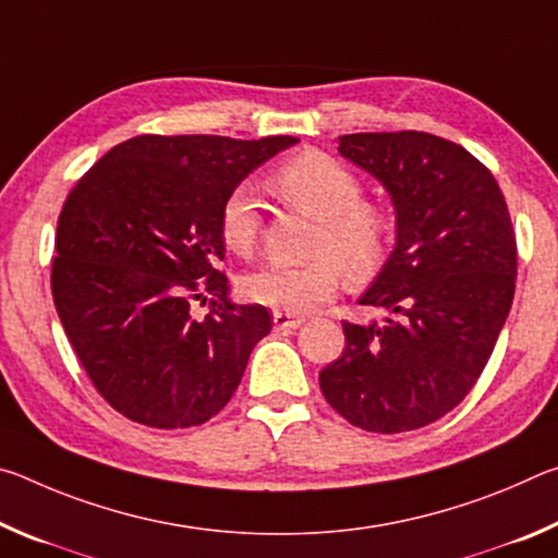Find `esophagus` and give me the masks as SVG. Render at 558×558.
Masks as SVG:
<instances>
[{
    "instance_id": "obj_1",
    "label": "esophagus",
    "mask_w": 558,
    "mask_h": 558,
    "mask_svg": "<svg viewBox=\"0 0 558 558\" xmlns=\"http://www.w3.org/2000/svg\"><path fill=\"white\" fill-rule=\"evenodd\" d=\"M272 323L278 329H295L302 325V317H292L288 313H272Z\"/></svg>"
}]
</instances>
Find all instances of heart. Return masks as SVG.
Wrapping results in <instances>:
<instances>
[{
  "mask_svg": "<svg viewBox=\"0 0 558 558\" xmlns=\"http://www.w3.org/2000/svg\"><path fill=\"white\" fill-rule=\"evenodd\" d=\"M272 186L282 202L317 221L310 258L300 266L270 263L243 278V292L276 313L302 315L329 300L342 272L362 286L381 270L393 239V214L379 202L364 199V184L344 162L305 149L272 172ZM263 214L248 184H235L219 209V233L226 248L248 258L256 253Z\"/></svg>",
  "mask_w": 558,
  "mask_h": 558,
  "instance_id": "1",
  "label": "heart"
}]
</instances>
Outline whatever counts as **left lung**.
<instances>
[{"instance_id":"8db88e82","label":"left lung","mask_w":558,"mask_h":558,"mask_svg":"<svg viewBox=\"0 0 558 558\" xmlns=\"http://www.w3.org/2000/svg\"><path fill=\"white\" fill-rule=\"evenodd\" d=\"M339 153L389 189L396 248L359 305L384 323L344 319V349L319 372L327 403L369 433L442 418L487 366L517 280L512 219L493 172L430 132H356Z\"/></svg>"}]
</instances>
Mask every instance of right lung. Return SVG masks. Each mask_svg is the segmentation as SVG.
<instances>
[{
    "label": "right lung",
    "mask_w": 558,
    "mask_h": 558,
    "mask_svg": "<svg viewBox=\"0 0 558 558\" xmlns=\"http://www.w3.org/2000/svg\"><path fill=\"white\" fill-rule=\"evenodd\" d=\"M295 143L137 135L65 196L53 305L90 384L125 418L202 426L239 389L272 323L263 305L226 298L219 209L245 174Z\"/></svg>",
    "instance_id": "1"
}]
</instances>
